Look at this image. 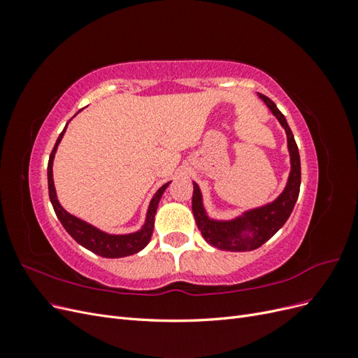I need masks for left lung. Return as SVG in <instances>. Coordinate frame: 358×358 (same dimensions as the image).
Returning <instances> with one entry per match:
<instances>
[{"label":"left lung","mask_w":358,"mask_h":358,"mask_svg":"<svg viewBox=\"0 0 358 358\" xmlns=\"http://www.w3.org/2000/svg\"><path fill=\"white\" fill-rule=\"evenodd\" d=\"M258 95L278 117L280 125L285 128L291 159V171L285 189L275 201L262 206V208L246 210L242 216H237V218L230 221H216L209 218L203 206L201 191L197 183L192 182V213L194 218H196L199 230L201 231V236L204 237L206 242L215 248L222 249V251H252V249H257L266 243L287 222L299 199L301 170L299 148L294 136L291 133V128L288 127L285 116L280 113L276 104L268 96L263 94Z\"/></svg>","instance_id":"8db88e82"}]
</instances>
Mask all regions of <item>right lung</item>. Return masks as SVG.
Returning <instances> with one entry per match:
<instances>
[{
	"instance_id": "add662e5",
	"label": "right lung",
	"mask_w": 358,
	"mask_h": 358,
	"mask_svg": "<svg viewBox=\"0 0 358 358\" xmlns=\"http://www.w3.org/2000/svg\"><path fill=\"white\" fill-rule=\"evenodd\" d=\"M69 125V122H67ZM62 129V133L59 134L55 146L52 149V154L49 157V164H48V185H49V199L50 203L53 206V210H55L58 220L61 221L64 229L67 230V233L73 237V239L78 242L79 245H82L83 248L90 249L91 252L104 257V258H121V257H128L137 254L138 251L149 243L150 237H152V231H154V221H155V213H157V208L158 203L161 200L162 192L166 191V188L169 187L167 182L166 185H162L157 192L155 196L152 197L149 203V209L146 213V221L145 225L136 233H129V234H109L104 233L99 229H95L94 225L85 222L79 218H76L71 213H69L66 209L62 208L59 204L58 199H57V191H55V185H53V175H52V166H53V158H55V152L57 148L59 145V142L62 140L64 133L67 129Z\"/></svg>"
}]
</instances>
